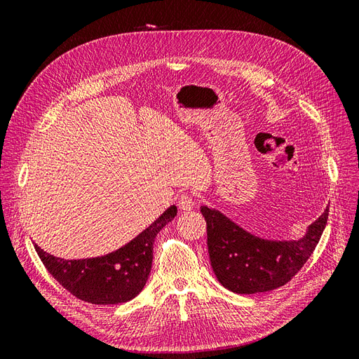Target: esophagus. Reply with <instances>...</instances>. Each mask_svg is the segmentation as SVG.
<instances>
[{"label": "esophagus", "mask_w": 359, "mask_h": 359, "mask_svg": "<svg viewBox=\"0 0 359 359\" xmlns=\"http://www.w3.org/2000/svg\"><path fill=\"white\" fill-rule=\"evenodd\" d=\"M177 202H178L180 210H182V211H190L194 208V206H196L194 199L191 198V194H189V193H181Z\"/></svg>", "instance_id": "esophagus-1"}]
</instances>
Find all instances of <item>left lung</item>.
Returning a JSON list of instances; mask_svg holds the SVG:
<instances>
[{
    "mask_svg": "<svg viewBox=\"0 0 359 359\" xmlns=\"http://www.w3.org/2000/svg\"><path fill=\"white\" fill-rule=\"evenodd\" d=\"M212 271L235 293H259L290 281L307 262L327 226L330 208L298 241L262 240L244 231L220 211L202 206Z\"/></svg>",
    "mask_w": 359,
    "mask_h": 359,
    "instance_id": "left-lung-1",
    "label": "left lung"
}]
</instances>
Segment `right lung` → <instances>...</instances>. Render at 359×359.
Returning <instances> with one entry per match:
<instances>
[{
  "label": "right lung",
  "instance_id": "add662e5",
  "mask_svg": "<svg viewBox=\"0 0 359 359\" xmlns=\"http://www.w3.org/2000/svg\"><path fill=\"white\" fill-rule=\"evenodd\" d=\"M177 215L172 205L135 240L106 256L66 260L55 257L36 244L43 265L58 283L82 301L100 306L127 302L144 289L153 265L157 233Z\"/></svg>",
  "mask_w": 359,
  "mask_h": 359
}]
</instances>
